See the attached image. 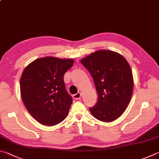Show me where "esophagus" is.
I'll list each match as a JSON object with an SVG mask.
<instances>
[{"label": "esophagus", "instance_id": "esophagus-1", "mask_svg": "<svg viewBox=\"0 0 159 159\" xmlns=\"http://www.w3.org/2000/svg\"><path fill=\"white\" fill-rule=\"evenodd\" d=\"M80 97H81V93H80V92H78V93L73 95V98L74 99H80Z\"/></svg>", "mask_w": 159, "mask_h": 159}]
</instances>
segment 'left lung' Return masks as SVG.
Instances as JSON below:
<instances>
[{"label":"left lung","mask_w":159,"mask_h":159,"mask_svg":"<svg viewBox=\"0 0 159 159\" xmlns=\"http://www.w3.org/2000/svg\"><path fill=\"white\" fill-rule=\"evenodd\" d=\"M80 62L90 73L98 94L92 115L102 122H110L123 114L134 89L131 69L122 55L108 50L89 54Z\"/></svg>","instance_id":"left-lung-1"}]
</instances>
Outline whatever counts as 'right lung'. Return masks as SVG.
<instances>
[{
  "mask_svg": "<svg viewBox=\"0 0 159 159\" xmlns=\"http://www.w3.org/2000/svg\"><path fill=\"white\" fill-rule=\"evenodd\" d=\"M74 60L44 57L25 68L20 80L23 102L29 113L43 125H56L65 119L72 103L64 75Z\"/></svg>",
  "mask_w": 159,
  "mask_h": 159,
  "instance_id": "right-lung-1",
  "label": "right lung"
}]
</instances>
